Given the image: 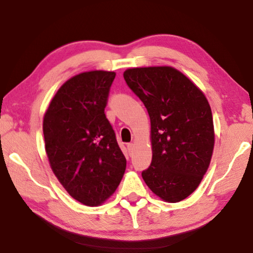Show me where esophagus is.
<instances>
[{
	"label": "esophagus",
	"instance_id": "esophagus-1",
	"mask_svg": "<svg viewBox=\"0 0 253 253\" xmlns=\"http://www.w3.org/2000/svg\"><path fill=\"white\" fill-rule=\"evenodd\" d=\"M132 147H134V145H132L131 143L127 144V151H128V153H129V154H131V152H132Z\"/></svg>",
	"mask_w": 253,
	"mask_h": 253
}]
</instances>
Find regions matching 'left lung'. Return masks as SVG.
<instances>
[{
  "instance_id": "left-lung-1",
  "label": "left lung",
  "mask_w": 253,
  "mask_h": 253,
  "mask_svg": "<svg viewBox=\"0 0 253 253\" xmlns=\"http://www.w3.org/2000/svg\"><path fill=\"white\" fill-rule=\"evenodd\" d=\"M128 87L151 118L152 163L142 176L166 202L186 199L207 172L214 147L212 111L203 92L170 67L132 68Z\"/></svg>"
}]
</instances>
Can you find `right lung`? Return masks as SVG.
<instances>
[{
    "label": "right lung",
    "mask_w": 253,
    "mask_h": 253,
    "mask_svg": "<svg viewBox=\"0 0 253 253\" xmlns=\"http://www.w3.org/2000/svg\"><path fill=\"white\" fill-rule=\"evenodd\" d=\"M110 71H89L61 85L43 118L45 152L59 182L75 200L101 204L116 191L126 158L105 115Z\"/></svg>",
    "instance_id": "1"
}]
</instances>
